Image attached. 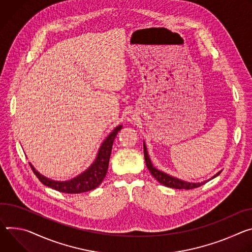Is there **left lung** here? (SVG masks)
Instances as JSON below:
<instances>
[{"label": "left lung", "mask_w": 252, "mask_h": 252, "mask_svg": "<svg viewBox=\"0 0 252 252\" xmlns=\"http://www.w3.org/2000/svg\"><path fill=\"white\" fill-rule=\"evenodd\" d=\"M143 149H144V157H145V162H146V166L148 170L150 171V173L152 174V176L161 184H163L164 186H167V187H170V188H175V189H193V188H197L203 184H205L206 182H208L209 180L215 178L216 176H218L221 171L217 172L215 175H213L210 179L208 180H205V181H202V182H188V181H185V180H182V179H179V178H176L172 175H169L167 174L159 169H157L155 166H153L152 164V161L149 157V154H148V151H147V147H146V144L145 142H143Z\"/></svg>", "instance_id": "1"}]
</instances>
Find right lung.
<instances>
[{
	"label": "right lung",
	"instance_id": "right-lung-1",
	"mask_svg": "<svg viewBox=\"0 0 252 252\" xmlns=\"http://www.w3.org/2000/svg\"><path fill=\"white\" fill-rule=\"evenodd\" d=\"M121 129H122V125H119L116 128H114V130L112 131L105 138V140L102 142L93 163L85 171H83L81 174L77 175L76 177L70 180L58 181V180L50 179L42 175L40 172H38L35 167L30 163L31 168L44 185L57 191H60L63 193L76 194V193H83V192L93 190L102 183V181L104 180L107 174L109 159L112 151V145H113L116 135Z\"/></svg>",
	"mask_w": 252,
	"mask_h": 252
}]
</instances>
